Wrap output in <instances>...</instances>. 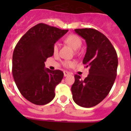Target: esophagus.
<instances>
[{
	"label": "esophagus",
	"instance_id": "1",
	"mask_svg": "<svg viewBox=\"0 0 131 131\" xmlns=\"http://www.w3.org/2000/svg\"><path fill=\"white\" fill-rule=\"evenodd\" d=\"M70 74V73L68 72H67V71H64V76L66 77L67 76V75H68Z\"/></svg>",
	"mask_w": 131,
	"mask_h": 131
}]
</instances>
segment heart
<instances>
[{"instance_id":"1","label":"heart","mask_w":131,"mask_h":131,"mask_svg":"<svg viewBox=\"0 0 131 131\" xmlns=\"http://www.w3.org/2000/svg\"><path fill=\"white\" fill-rule=\"evenodd\" d=\"M64 42L69 45L73 49L77 50L79 48H80L82 45V40L78 35H75V34H71L67 36L64 39ZM59 51V44L58 43H56L53 46V53L54 54H57ZM63 64L65 67H69V66H72L73 64V63L72 61H66L63 62Z\"/></svg>"}]
</instances>
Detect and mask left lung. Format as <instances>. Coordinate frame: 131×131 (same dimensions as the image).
<instances>
[{"label":"left lung","instance_id":"8db88e82","mask_svg":"<svg viewBox=\"0 0 131 131\" xmlns=\"http://www.w3.org/2000/svg\"><path fill=\"white\" fill-rule=\"evenodd\" d=\"M75 31L86 42L83 64L89 70L84 80L80 75H75L71 90L75 103L91 108L109 94L117 77L118 58L110 41L100 31L93 28L75 29Z\"/></svg>","mask_w":131,"mask_h":131}]
</instances>
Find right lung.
Masks as SVG:
<instances>
[{
  "mask_svg": "<svg viewBox=\"0 0 131 131\" xmlns=\"http://www.w3.org/2000/svg\"><path fill=\"white\" fill-rule=\"evenodd\" d=\"M68 31L39 23L28 30L14 48V82L22 96L35 105H46L54 97L55 88L64 73L46 68L44 62L53 55L54 44Z\"/></svg>",
  "mask_w": 131,
  "mask_h": 131,
  "instance_id": "obj_1",
  "label": "right lung"
}]
</instances>
